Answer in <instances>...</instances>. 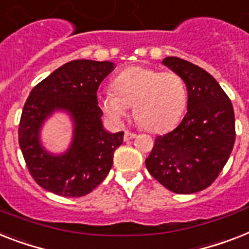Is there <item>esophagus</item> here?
<instances>
[{"instance_id": "esophagus-1", "label": "esophagus", "mask_w": 249, "mask_h": 249, "mask_svg": "<svg viewBox=\"0 0 249 249\" xmlns=\"http://www.w3.org/2000/svg\"><path fill=\"white\" fill-rule=\"evenodd\" d=\"M135 133H131V131H125L124 133V141L125 142H128V141H130V139H133V138H135Z\"/></svg>"}]
</instances>
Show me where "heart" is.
<instances>
[{
    "label": "heart",
    "mask_w": 249,
    "mask_h": 249,
    "mask_svg": "<svg viewBox=\"0 0 249 249\" xmlns=\"http://www.w3.org/2000/svg\"><path fill=\"white\" fill-rule=\"evenodd\" d=\"M114 88L101 93L100 105L115 123H120L134 105L143 126L162 133L177 125L187 107V87L175 71L133 66L115 78Z\"/></svg>",
    "instance_id": "obj_1"
}]
</instances>
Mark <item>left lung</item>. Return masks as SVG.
Masks as SVG:
<instances>
[{
    "label": "left lung",
    "instance_id": "1",
    "mask_svg": "<svg viewBox=\"0 0 249 249\" xmlns=\"http://www.w3.org/2000/svg\"><path fill=\"white\" fill-rule=\"evenodd\" d=\"M162 62L183 78L188 111L173 131L155 139L145 166L169 191L191 195L210 187L229 160L235 142L233 105L202 68L179 57Z\"/></svg>",
    "mask_w": 249,
    "mask_h": 249
}]
</instances>
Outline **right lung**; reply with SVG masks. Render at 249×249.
<instances>
[{
  "instance_id": "add662e5",
  "label": "right lung",
  "mask_w": 249,
  "mask_h": 249,
  "mask_svg": "<svg viewBox=\"0 0 249 249\" xmlns=\"http://www.w3.org/2000/svg\"><path fill=\"white\" fill-rule=\"evenodd\" d=\"M115 69L110 61L74 60L38 83L24 105L19 144L36 183L62 197H82L100 185L114 163L124 131L102 128L97 89ZM54 109H66L74 120V137L68 152L53 157L39 142L43 121Z\"/></svg>"
}]
</instances>
